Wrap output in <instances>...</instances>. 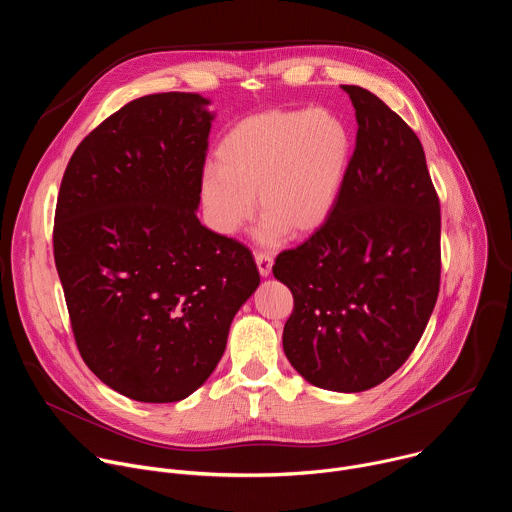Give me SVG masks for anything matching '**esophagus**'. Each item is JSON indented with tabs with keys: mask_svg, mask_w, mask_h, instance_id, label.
I'll return each mask as SVG.
<instances>
[{
	"mask_svg": "<svg viewBox=\"0 0 512 512\" xmlns=\"http://www.w3.org/2000/svg\"><path fill=\"white\" fill-rule=\"evenodd\" d=\"M255 263H257V269L263 277H267L271 273V267H273V255L271 253H265V251H257L255 253Z\"/></svg>",
	"mask_w": 512,
	"mask_h": 512,
	"instance_id": "1",
	"label": "esophagus"
}]
</instances>
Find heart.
Masks as SVG:
<instances>
[{
	"label": "heart",
	"mask_w": 512,
	"mask_h": 512,
	"mask_svg": "<svg viewBox=\"0 0 512 512\" xmlns=\"http://www.w3.org/2000/svg\"><path fill=\"white\" fill-rule=\"evenodd\" d=\"M354 141L346 121L328 109L263 111L241 119L200 176L210 227L239 233L259 208L257 239L275 245L289 231L308 235L332 214L344 188Z\"/></svg>",
	"instance_id": "1"
}]
</instances>
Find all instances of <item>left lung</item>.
<instances>
[{"mask_svg":"<svg viewBox=\"0 0 512 512\" xmlns=\"http://www.w3.org/2000/svg\"><path fill=\"white\" fill-rule=\"evenodd\" d=\"M356 148L328 221L277 255L294 296L287 360L308 383L360 393L389 379L417 346L440 294V198L413 129L371 91L342 85Z\"/></svg>","mask_w":512,"mask_h":512,"instance_id":"1","label":"left lung"}]
</instances>
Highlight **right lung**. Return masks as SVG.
<instances>
[{
	"label": "right lung",
	"mask_w": 512,
	"mask_h": 512,
	"mask_svg": "<svg viewBox=\"0 0 512 512\" xmlns=\"http://www.w3.org/2000/svg\"><path fill=\"white\" fill-rule=\"evenodd\" d=\"M208 103L196 93L127 103L79 143L58 192L54 261L79 352L141 403L192 395L259 285L251 251L196 216Z\"/></svg>",
	"instance_id": "right-lung-1"
}]
</instances>
